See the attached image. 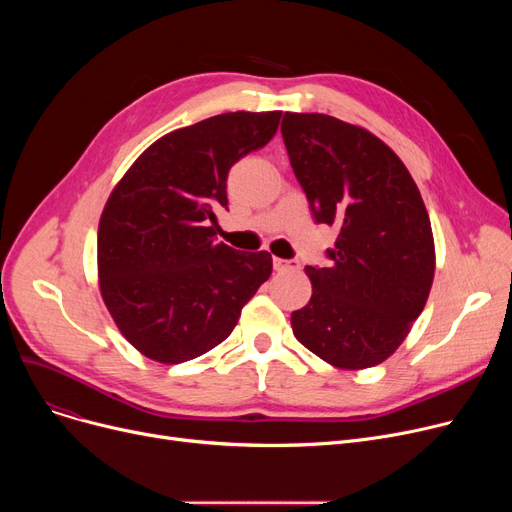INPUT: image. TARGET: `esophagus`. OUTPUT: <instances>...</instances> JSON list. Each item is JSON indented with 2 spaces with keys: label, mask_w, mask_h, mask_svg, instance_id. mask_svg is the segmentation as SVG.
<instances>
[{
  "label": "esophagus",
  "mask_w": 512,
  "mask_h": 512,
  "mask_svg": "<svg viewBox=\"0 0 512 512\" xmlns=\"http://www.w3.org/2000/svg\"><path fill=\"white\" fill-rule=\"evenodd\" d=\"M274 270L276 272H299L301 270V265H299V261H294V259H274Z\"/></svg>",
  "instance_id": "obj_1"
}]
</instances>
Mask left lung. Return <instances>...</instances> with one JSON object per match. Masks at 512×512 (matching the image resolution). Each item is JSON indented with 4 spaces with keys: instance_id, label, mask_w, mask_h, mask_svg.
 I'll return each instance as SVG.
<instances>
[{
    "instance_id": "left-lung-1",
    "label": "left lung",
    "mask_w": 512,
    "mask_h": 512,
    "mask_svg": "<svg viewBox=\"0 0 512 512\" xmlns=\"http://www.w3.org/2000/svg\"><path fill=\"white\" fill-rule=\"evenodd\" d=\"M280 130L315 222L338 230L332 263L305 267L313 294L292 311V332L338 369L380 365L407 338L434 282V234L419 188L361 126L286 112Z\"/></svg>"
}]
</instances>
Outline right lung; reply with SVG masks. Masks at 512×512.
Here are the masks:
<instances>
[{"instance_id": "add662e5", "label": "right lung", "mask_w": 512, "mask_h": 512, "mask_svg": "<svg viewBox=\"0 0 512 512\" xmlns=\"http://www.w3.org/2000/svg\"><path fill=\"white\" fill-rule=\"evenodd\" d=\"M282 112H228L147 147L107 199L97 230L103 303L122 336L176 365L224 342L272 274L267 251L215 242L226 178L272 141Z\"/></svg>"}]
</instances>
